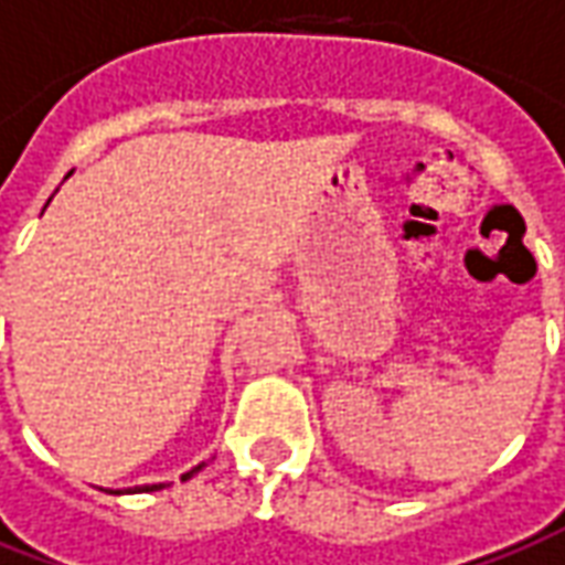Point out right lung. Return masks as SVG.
Wrapping results in <instances>:
<instances>
[{
	"label": "right lung",
	"mask_w": 565,
	"mask_h": 565,
	"mask_svg": "<svg viewBox=\"0 0 565 565\" xmlns=\"http://www.w3.org/2000/svg\"><path fill=\"white\" fill-rule=\"evenodd\" d=\"M201 468H204V461H201V465H195L192 471H186V475H183V480H189L192 475H199ZM164 487H168V483H149V487H134V489H125V492H156V489H164ZM109 492H113V489H109ZM113 495H121V489H116Z\"/></svg>",
	"instance_id": "obj_1"
}]
</instances>
